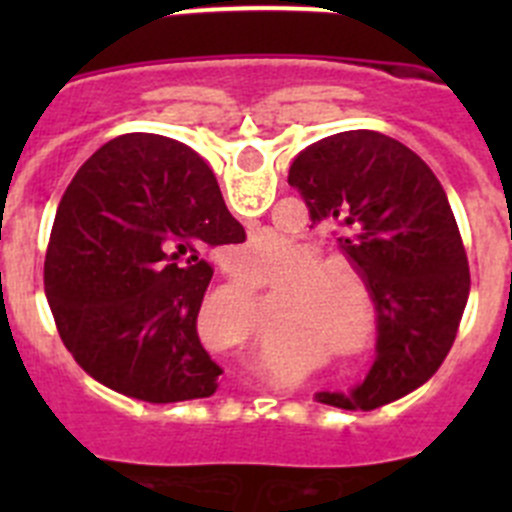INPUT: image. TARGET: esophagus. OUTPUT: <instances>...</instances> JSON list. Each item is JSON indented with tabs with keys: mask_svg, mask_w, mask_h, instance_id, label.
<instances>
[{
	"mask_svg": "<svg viewBox=\"0 0 512 512\" xmlns=\"http://www.w3.org/2000/svg\"><path fill=\"white\" fill-rule=\"evenodd\" d=\"M233 277H238V274H233ZM238 282H241V279H238ZM241 287H248V284H246V282H241Z\"/></svg>",
	"mask_w": 512,
	"mask_h": 512,
	"instance_id": "34e87169",
	"label": "esophagus"
}]
</instances>
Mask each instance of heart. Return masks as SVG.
I'll return each instance as SVG.
<instances>
[{
    "label": "heart",
    "mask_w": 512,
    "mask_h": 512,
    "mask_svg": "<svg viewBox=\"0 0 512 512\" xmlns=\"http://www.w3.org/2000/svg\"><path fill=\"white\" fill-rule=\"evenodd\" d=\"M230 266L253 284L277 282L292 269H300L284 282L279 323L307 330L325 348H336L343 359H364L377 348V300L359 266L338 259L320 261V253L310 246H300L295 256L292 241L274 230L251 235L246 243L235 246ZM243 318L256 323L259 312L248 305Z\"/></svg>",
    "instance_id": "b5f03b06"
}]
</instances>
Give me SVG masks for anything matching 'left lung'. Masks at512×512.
<instances>
[{
  "instance_id": "8db88e82",
  "label": "left lung",
  "mask_w": 512,
  "mask_h": 512,
  "mask_svg": "<svg viewBox=\"0 0 512 512\" xmlns=\"http://www.w3.org/2000/svg\"><path fill=\"white\" fill-rule=\"evenodd\" d=\"M310 220L338 230L366 274L379 312L377 361L351 397L320 392L343 410H374L425 384L454 346L469 300L467 251L449 197L408 146L374 130L312 143L289 169Z\"/></svg>"
}]
</instances>
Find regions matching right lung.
Here are the masks:
<instances>
[{
  "instance_id": "1",
  "label": "right lung",
  "mask_w": 512,
  "mask_h": 512,
  "mask_svg": "<svg viewBox=\"0 0 512 512\" xmlns=\"http://www.w3.org/2000/svg\"><path fill=\"white\" fill-rule=\"evenodd\" d=\"M243 238L192 148L151 133L104 143L63 194L45 253L63 346L89 377L135 400L215 395L223 369L197 336L207 251Z\"/></svg>"
}]
</instances>
